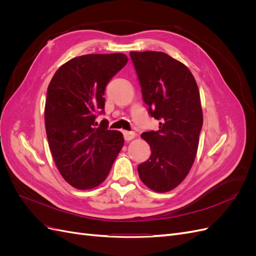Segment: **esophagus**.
<instances>
[{"label": "esophagus", "mask_w": 256, "mask_h": 256, "mask_svg": "<svg viewBox=\"0 0 256 256\" xmlns=\"http://www.w3.org/2000/svg\"><path fill=\"white\" fill-rule=\"evenodd\" d=\"M122 134H124V138H125L126 141H131L136 136L134 131H122Z\"/></svg>", "instance_id": "esophagus-1"}]
</instances>
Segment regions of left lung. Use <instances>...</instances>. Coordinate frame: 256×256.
Wrapping results in <instances>:
<instances>
[{
    "label": "left lung",
    "instance_id": "left-lung-1",
    "mask_svg": "<svg viewBox=\"0 0 256 256\" xmlns=\"http://www.w3.org/2000/svg\"><path fill=\"white\" fill-rule=\"evenodd\" d=\"M142 97L159 130L142 138L150 159L138 166L141 180L156 192H168L187 176L196 156L203 126L200 92L194 76L180 62L164 52H130Z\"/></svg>",
    "mask_w": 256,
    "mask_h": 256
}]
</instances>
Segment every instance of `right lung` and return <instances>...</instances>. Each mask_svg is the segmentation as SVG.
Masks as SVG:
<instances>
[{
    "label": "right lung",
    "mask_w": 256,
    "mask_h": 256,
    "mask_svg": "<svg viewBox=\"0 0 256 256\" xmlns=\"http://www.w3.org/2000/svg\"><path fill=\"white\" fill-rule=\"evenodd\" d=\"M122 53L88 54L62 65L48 86L44 125L54 162L72 187L102 184L124 145L122 134L108 129L104 114L108 83L127 64Z\"/></svg>",
    "instance_id": "right-lung-1"
}]
</instances>
